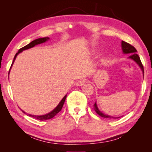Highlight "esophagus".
I'll use <instances>...</instances> for the list:
<instances>
[{
  "label": "esophagus",
  "mask_w": 152,
  "mask_h": 152,
  "mask_svg": "<svg viewBox=\"0 0 152 152\" xmlns=\"http://www.w3.org/2000/svg\"><path fill=\"white\" fill-rule=\"evenodd\" d=\"M86 82V80L85 79H81V80H79L76 82V86H80L84 85V84H85Z\"/></svg>",
  "instance_id": "obj_1"
}]
</instances>
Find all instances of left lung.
<instances>
[{"instance_id": "1", "label": "left lung", "mask_w": 152, "mask_h": 152, "mask_svg": "<svg viewBox=\"0 0 152 152\" xmlns=\"http://www.w3.org/2000/svg\"><path fill=\"white\" fill-rule=\"evenodd\" d=\"M121 45H122V50H123V53H130V54H132V56H129V58L131 59H132V60H134L135 62L137 63L139 66H140V67L141 68V70H142V71H143V75H144V70H143V64H142V63H141L140 58L139 57V56L137 54V53H136V52H137V50H136V49L134 47H133V45L129 44V43L124 42V41H122ZM94 106L95 111H96V113H97L98 115H100V116L102 117L109 118V119H118V118H120V117H110V116H109V115H104V114H103V113H102L99 110V109H98L96 102L94 103Z\"/></svg>"}]
</instances>
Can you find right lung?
I'll return each instance as SVG.
<instances>
[{"label": "right lung", "mask_w": 152, "mask_h": 152, "mask_svg": "<svg viewBox=\"0 0 152 152\" xmlns=\"http://www.w3.org/2000/svg\"><path fill=\"white\" fill-rule=\"evenodd\" d=\"M48 39H50V38H49V37L39 38V39H35V40H34V41H33V42H31L30 43H29V44H28V45L24 46V47H23L22 48H20V50H19V51H18V52L16 53V54H15V57H14L13 61H12V64H13L14 61H15V58H16V57H17V56L18 54H19V53L20 52H21V51H23V50H27V49H29V48H31L34 47V46H35V45L39 44V43H44V42H46V41H48ZM12 65H11V66H12ZM10 69H11V68H10ZM9 71H10V70H9ZM66 96H67V95H66V96L63 98L62 100H61V102H60V103H59V104L58 105V106L56 107V108L55 109H53V110H52V111L50 112V113H48V114L45 115H41V116H36V115H32L27 114V113H25V112H24L23 110H22V111L24 113H25V114H27V115H29L30 117H33V118H35V119H36L40 120V121H45V120H48V119H52V118H53V117H54V116H56V115H57L58 113L60 111V110H61V109H62L63 105H64V102H65Z\"/></svg>", "instance_id": "add662e5"}]
</instances>
